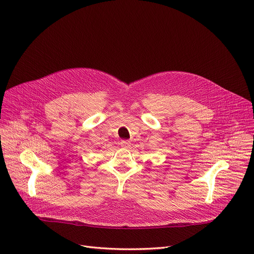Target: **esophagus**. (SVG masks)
<instances>
[{"mask_svg": "<svg viewBox=\"0 0 254 254\" xmlns=\"http://www.w3.org/2000/svg\"><path fill=\"white\" fill-rule=\"evenodd\" d=\"M120 145H122L123 148H128L130 146V142H128L127 140H123L122 142H120Z\"/></svg>", "mask_w": 254, "mask_h": 254, "instance_id": "esophagus-1", "label": "esophagus"}]
</instances>
